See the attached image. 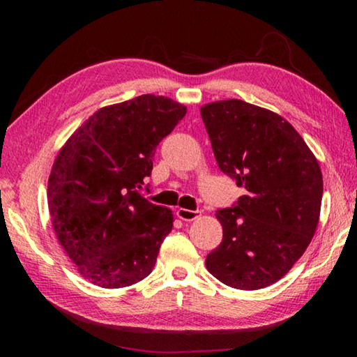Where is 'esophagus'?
<instances>
[{"label":"esophagus","mask_w":357,"mask_h":357,"mask_svg":"<svg viewBox=\"0 0 357 357\" xmlns=\"http://www.w3.org/2000/svg\"><path fill=\"white\" fill-rule=\"evenodd\" d=\"M200 211H190V209H184V208H179L178 211H176V217L178 219H181V220H184V222H192V220H195V219H198V217H200Z\"/></svg>","instance_id":"1"}]
</instances>
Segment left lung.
Masks as SVG:
<instances>
[{"mask_svg":"<svg viewBox=\"0 0 357 357\" xmlns=\"http://www.w3.org/2000/svg\"><path fill=\"white\" fill-rule=\"evenodd\" d=\"M219 168L245 193L217 211L220 245L206 257L215 279L238 289L280 280L317 231L323 174L315 154L280 114L239 99L202 107Z\"/></svg>","mask_w":357,"mask_h":357,"instance_id":"left-lung-1","label":"left lung"}]
</instances>
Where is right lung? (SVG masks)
<instances>
[{
	"instance_id": "1",
	"label": "right lung",
	"mask_w": 357,
	"mask_h": 357,
	"mask_svg": "<svg viewBox=\"0 0 357 357\" xmlns=\"http://www.w3.org/2000/svg\"><path fill=\"white\" fill-rule=\"evenodd\" d=\"M185 113L170 98L138 96L99 108L59 149L48 176V213L83 279L112 289L151 274L174 219L138 192L155 146Z\"/></svg>"
}]
</instances>
